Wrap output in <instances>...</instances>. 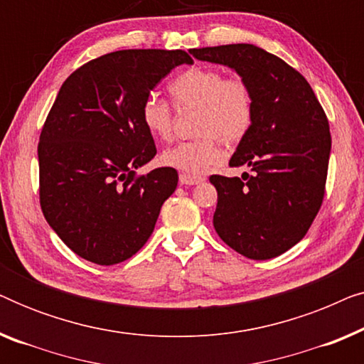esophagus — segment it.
I'll use <instances>...</instances> for the list:
<instances>
[{
    "label": "esophagus",
    "instance_id": "34e87169",
    "mask_svg": "<svg viewBox=\"0 0 364 364\" xmlns=\"http://www.w3.org/2000/svg\"><path fill=\"white\" fill-rule=\"evenodd\" d=\"M178 181H181L182 186H197V183H202L205 178L198 177V176H192V173L182 172L181 176H178Z\"/></svg>",
    "mask_w": 364,
    "mask_h": 364
}]
</instances>
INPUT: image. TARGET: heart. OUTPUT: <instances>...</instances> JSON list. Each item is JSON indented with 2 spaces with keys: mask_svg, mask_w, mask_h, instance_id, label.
<instances>
[{
  "mask_svg": "<svg viewBox=\"0 0 364 364\" xmlns=\"http://www.w3.org/2000/svg\"><path fill=\"white\" fill-rule=\"evenodd\" d=\"M168 92L177 107H197L193 141L177 142L162 152V162L187 173H203L222 159L218 139L240 142L253 122V94L238 77L227 79L218 69L191 68L173 79ZM141 121L151 136L167 141L172 136V111L157 96L142 102Z\"/></svg>",
  "mask_w": 364,
  "mask_h": 364,
  "instance_id": "obj_1",
  "label": "heart"
}]
</instances>
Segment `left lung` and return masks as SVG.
I'll return each mask as SVG.
<instances>
[{
  "label": "left lung",
  "instance_id": "obj_1",
  "mask_svg": "<svg viewBox=\"0 0 364 364\" xmlns=\"http://www.w3.org/2000/svg\"><path fill=\"white\" fill-rule=\"evenodd\" d=\"M230 68L253 94V122L230 167L252 176H212L218 202L213 227L228 247L252 258L278 257L306 235L320 210L331 152L326 114L300 73L253 44L188 51Z\"/></svg>",
  "mask_w": 364,
  "mask_h": 364
}]
</instances>
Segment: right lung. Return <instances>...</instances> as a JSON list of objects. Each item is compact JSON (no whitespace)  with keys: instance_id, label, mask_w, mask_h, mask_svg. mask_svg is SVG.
Returning <instances> with one entry per match:
<instances>
[{"instance_id":"right-lung-1","label":"right lung","mask_w":364,"mask_h":364,"mask_svg":"<svg viewBox=\"0 0 364 364\" xmlns=\"http://www.w3.org/2000/svg\"><path fill=\"white\" fill-rule=\"evenodd\" d=\"M181 64H192L181 49H124L86 63L59 89L39 137V202L84 260L116 265L136 255L176 191V168L136 171L157 154L142 102Z\"/></svg>"}]
</instances>
